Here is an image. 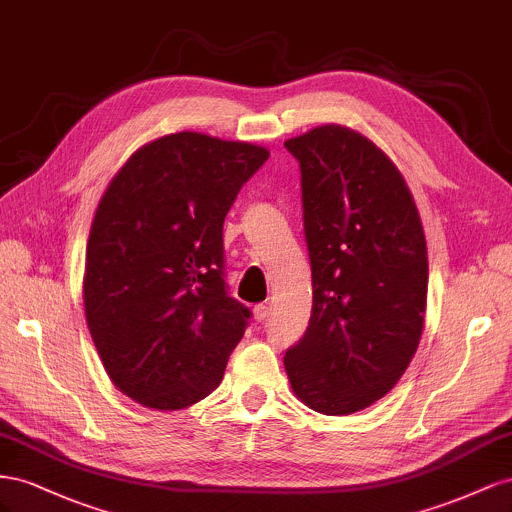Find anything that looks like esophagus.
<instances>
[{
	"label": "esophagus",
	"instance_id": "34e87169",
	"mask_svg": "<svg viewBox=\"0 0 512 512\" xmlns=\"http://www.w3.org/2000/svg\"><path fill=\"white\" fill-rule=\"evenodd\" d=\"M268 313H270V309H268V304H255V309H253V315H255V319H257V321H264V319L268 317Z\"/></svg>",
	"mask_w": 512,
	"mask_h": 512
}]
</instances>
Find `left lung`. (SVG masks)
<instances>
[{
  "instance_id": "1",
  "label": "left lung",
  "mask_w": 512,
  "mask_h": 512,
  "mask_svg": "<svg viewBox=\"0 0 512 512\" xmlns=\"http://www.w3.org/2000/svg\"><path fill=\"white\" fill-rule=\"evenodd\" d=\"M285 148L300 165L313 309L285 352L296 397L326 416L369 407L416 354L427 309L425 231L403 175L373 141L326 124Z\"/></svg>"
}]
</instances>
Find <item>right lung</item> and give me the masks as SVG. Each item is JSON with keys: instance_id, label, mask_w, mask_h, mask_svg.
Masks as SVG:
<instances>
[{"instance_id": "1", "label": "right lung", "mask_w": 512, "mask_h": 512, "mask_svg": "<svg viewBox=\"0 0 512 512\" xmlns=\"http://www.w3.org/2000/svg\"><path fill=\"white\" fill-rule=\"evenodd\" d=\"M268 156L186 130L143 145L102 195L85 319L111 382L137 403L182 410L221 384L251 319L227 294L223 223Z\"/></svg>"}]
</instances>
